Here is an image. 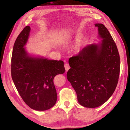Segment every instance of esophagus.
I'll list each match as a JSON object with an SVG mask.
<instances>
[{
  "instance_id": "34e87169",
  "label": "esophagus",
  "mask_w": 130,
  "mask_h": 130,
  "mask_svg": "<svg viewBox=\"0 0 130 130\" xmlns=\"http://www.w3.org/2000/svg\"><path fill=\"white\" fill-rule=\"evenodd\" d=\"M64 67H65V70H66V71H67L70 68V65H69V64L68 63H65Z\"/></svg>"
}]
</instances>
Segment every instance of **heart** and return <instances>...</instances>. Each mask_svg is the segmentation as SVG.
Listing matches in <instances>:
<instances>
[{
    "label": "heart",
    "mask_w": 130,
    "mask_h": 130,
    "mask_svg": "<svg viewBox=\"0 0 130 130\" xmlns=\"http://www.w3.org/2000/svg\"><path fill=\"white\" fill-rule=\"evenodd\" d=\"M80 44H79V43L77 44V45L75 47V50L76 51H79L80 49Z\"/></svg>",
    "instance_id": "b5f03b06"
}]
</instances>
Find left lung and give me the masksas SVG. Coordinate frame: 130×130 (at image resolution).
<instances>
[{
  "instance_id": "8db88e82",
  "label": "left lung",
  "mask_w": 130,
  "mask_h": 130,
  "mask_svg": "<svg viewBox=\"0 0 130 130\" xmlns=\"http://www.w3.org/2000/svg\"><path fill=\"white\" fill-rule=\"evenodd\" d=\"M99 43L85 47L69 60L67 78L75 90L82 106L95 108L108 99L116 88L120 58L116 43L103 24L96 23Z\"/></svg>"
}]
</instances>
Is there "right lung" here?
Wrapping results in <instances>:
<instances>
[{
	"mask_svg": "<svg viewBox=\"0 0 130 130\" xmlns=\"http://www.w3.org/2000/svg\"><path fill=\"white\" fill-rule=\"evenodd\" d=\"M30 30L29 26L24 27L14 44L11 62L12 78L27 105L36 111H45L53 107L57 101L54 77L64 73L65 69L61 60L29 56L24 46Z\"/></svg>",
	"mask_w": 130,
	"mask_h": 130,
	"instance_id": "1",
	"label": "right lung"
}]
</instances>
